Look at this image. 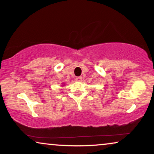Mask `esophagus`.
<instances>
[{"mask_svg":"<svg viewBox=\"0 0 154 154\" xmlns=\"http://www.w3.org/2000/svg\"><path fill=\"white\" fill-rule=\"evenodd\" d=\"M82 79V77H76V80H77V82H81Z\"/></svg>","mask_w":154,"mask_h":154,"instance_id":"esophagus-1","label":"esophagus"}]
</instances>
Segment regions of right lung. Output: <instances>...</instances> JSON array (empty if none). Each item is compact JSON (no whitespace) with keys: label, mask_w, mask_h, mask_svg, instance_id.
I'll return each instance as SVG.
<instances>
[{"label":"right lung","mask_w":154,"mask_h":154,"mask_svg":"<svg viewBox=\"0 0 154 154\" xmlns=\"http://www.w3.org/2000/svg\"><path fill=\"white\" fill-rule=\"evenodd\" d=\"M65 84H65V83H63V84H62V86H63L65 85Z\"/></svg>","instance_id":"add662e5"}]
</instances>
